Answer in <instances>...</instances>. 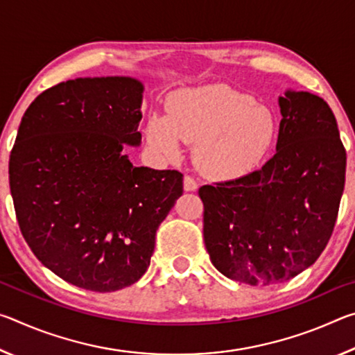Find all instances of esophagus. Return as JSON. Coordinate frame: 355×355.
Segmentation results:
<instances>
[{"label":"esophagus","instance_id":"obj_1","mask_svg":"<svg viewBox=\"0 0 355 355\" xmlns=\"http://www.w3.org/2000/svg\"><path fill=\"white\" fill-rule=\"evenodd\" d=\"M183 186H184V191H196L197 188H199V183H197L192 177L186 175L183 180Z\"/></svg>","mask_w":355,"mask_h":355}]
</instances>
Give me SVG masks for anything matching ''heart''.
<instances>
[{
  "mask_svg": "<svg viewBox=\"0 0 355 355\" xmlns=\"http://www.w3.org/2000/svg\"><path fill=\"white\" fill-rule=\"evenodd\" d=\"M150 148L164 159L194 144V159L207 175L230 178L260 166L277 137V119L268 106L224 84L172 94L166 116L150 114L144 127Z\"/></svg>",
  "mask_w": 355,
  "mask_h": 355,
  "instance_id": "obj_1",
  "label": "heart"
}]
</instances>
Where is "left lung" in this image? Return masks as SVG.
Here are the masks:
<instances>
[{"mask_svg": "<svg viewBox=\"0 0 355 355\" xmlns=\"http://www.w3.org/2000/svg\"><path fill=\"white\" fill-rule=\"evenodd\" d=\"M279 103L272 158L248 175L199 189L211 263L254 286L284 284L318 260L345 189L346 150L329 105L294 91Z\"/></svg>", "mask_w": 355, "mask_h": 355, "instance_id": "8db88e82", "label": "left lung"}]
</instances>
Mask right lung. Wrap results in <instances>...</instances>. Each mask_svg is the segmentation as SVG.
Instances as JSON below:
<instances>
[{"label":"right lung","mask_w":355,"mask_h":355,"mask_svg":"<svg viewBox=\"0 0 355 355\" xmlns=\"http://www.w3.org/2000/svg\"><path fill=\"white\" fill-rule=\"evenodd\" d=\"M142 84L127 76L78 78L35 97L9 159L21 235L42 264L69 284L111 293L147 271L155 235L183 194V173L135 167Z\"/></svg>","instance_id":"obj_1"}]
</instances>
